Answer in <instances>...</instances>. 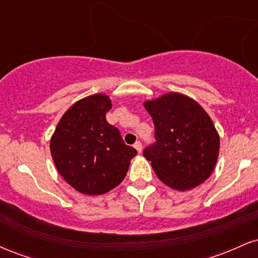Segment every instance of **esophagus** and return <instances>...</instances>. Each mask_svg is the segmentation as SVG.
<instances>
[{"label": "esophagus", "instance_id": "34e87169", "mask_svg": "<svg viewBox=\"0 0 258 258\" xmlns=\"http://www.w3.org/2000/svg\"><path fill=\"white\" fill-rule=\"evenodd\" d=\"M133 147H135L136 149H137V152H138V153H141V152H142V143H141V142H139V141L136 142V143L133 144Z\"/></svg>", "mask_w": 258, "mask_h": 258}]
</instances>
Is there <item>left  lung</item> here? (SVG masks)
Wrapping results in <instances>:
<instances>
[{"label": "left lung", "instance_id": "obj_1", "mask_svg": "<svg viewBox=\"0 0 258 258\" xmlns=\"http://www.w3.org/2000/svg\"><path fill=\"white\" fill-rule=\"evenodd\" d=\"M155 126L156 142L144 149V158L162 183L189 190L209 178L220 152V136L203 106L172 92L144 102Z\"/></svg>", "mask_w": 258, "mask_h": 258}]
</instances>
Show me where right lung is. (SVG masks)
<instances>
[{"mask_svg": "<svg viewBox=\"0 0 258 258\" xmlns=\"http://www.w3.org/2000/svg\"><path fill=\"white\" fill-rule=\"evenodd\" d=\"M110 109L111 100L103 93L80 99L65 111L51 138L58 172L82 194L100 195L119 185L137 154L106 121Z\"/></svg>", "mask_w": 258, "mask_h": 258, "instance_id": "1", "label": "right lung"}]
</instances>
